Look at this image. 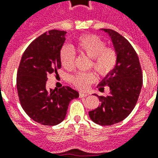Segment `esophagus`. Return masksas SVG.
I'll return each mask as SVG.
<instances>
[{
    "mask_svg": "<svg viewBox=\"0 0 158 158\" xmlns=\"http://www.w3.org/2000/svg\"><path fill=\"white\" fill-rule=\"evenodd\" d=\"M79 97H80V98H84V97H87L88 95V94H84V93H79Z\"/></svg>",
    "mask_w": 158,
    "mask_h": 158,
    "instance_id": "1",
    "label": "esophagus"
}]
</instances>
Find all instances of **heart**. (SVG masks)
I'll use <instances>...</instances> for the list:
<instances>
[{
	"instance_id": "b5f03b06",
	"label": "heart",
	"mask_w": 158,
	"mask_h": 158,
	"mask_svg": "<svg viewBox=\"0 0 158 158\" xmlns=\"http://www.w3.org/2000/svg\"><path fill=\"white\" fill-rule=\"evenodd\" d=\"M76 49L80 54L91 58L93 67L101 76H107L114 70L118 64V54L113 47L106 46V43L96 35H83L76 40ZM60 63L66 69L74 68L75 52L69 45H63L60 51ZM94 73H77L71 77V84L79 89H86L95 81Z\"/></svg>"
}]
</instances>
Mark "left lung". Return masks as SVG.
Listing matches in <instances>:
<instances>
[{
	"label": "left lung",
	"mask_w": 158,
	"mask_h": 158,
	"mask_svg": "<svg viewBox=\"0 0 158 158\" xmlns=\"http://www.w3.org/2000/svg\"><path fill=\"white\" fill-rule=\"evenodd\" d=\"M103 31L111 37L118 54V64L98 85L100 91L108 86L110 94L97 95L100 105L89 111V115L95 123L108 126L123 121L134 108L143 86V72L138 55L127 40L111 29Z\"/></svg>",
	"instance_id": "8db88e82"
}]
</instances>
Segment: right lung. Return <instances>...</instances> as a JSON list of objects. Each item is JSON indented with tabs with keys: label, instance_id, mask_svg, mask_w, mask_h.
<instances>
[{
	"label": "right lung",
	"instance_id": "right-lung-1",
	"mask_svg": "<svg viewBox=\"0 0 158 158\" xmlns=\"http://www.w3.org/2000/svg\"><path fill=\"white\" fill-rule=\"evenodd\" d=\"M65 31L51 30L29 44L20 60L16 87L20 105L31 119L45 126L63 121L69 103L79 93L69 86L59 89H46L50 74L61 68L60 51L65 40Z\"/></svg>",
	"mask_w": 158,
	"mask_h": 158
}]
</instances>
